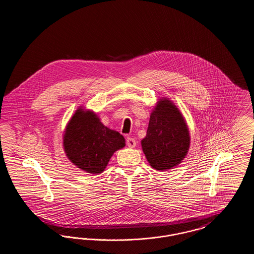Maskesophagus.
Masks as SVG:
<instances>
[{
	"label": "esophagus",
	"mask_w": 254,
	"mask_h": 254,
	"mask_svg": "<svg viewBox=\"0 0 254 254\" xmlns=\"http://www.w3.org/2000/svg\"><path fill=\"white\" fill-rule=\"evenodd\" d=\"M127 145H128V147H135L136 145H137V143H136V141L131 138V137H127Z\"/></svg>",
	"instance_id": "obj_1"
}]
</instances>
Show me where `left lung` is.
I'll return each instance as SVG.
<instances>
[{
  "label": "left lung",
  "mask_w": 254,
  "mask_h": 254,
  "mask_svg": "<svg viewBox=\"0 0 254 254\" xmlns=\"http://www.w3.org/2000/svg\"><path fill=\"white\" fill-rule=\"evenodd\" d=\"M141 145L148 164L158 171L176 168L187 156L190 129L180 109L169 98L158 100Z\"/></svg>",
  "instance_id": "1"
}]
</instances>
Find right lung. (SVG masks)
I'll return each instance as SVG.
<instances>
[{
	"instance_id": "add662e5",
	"label": "right lung",
	"mask_w": 254,
	"mask_h": 254,
	"mask_svg": "<svg viewBox=\"0 0 254 254\" xmlns=\"http://www.w3.org/2000/svg\"><path fill=\"white\" fill-rule=\"evenodd\" d=\"M124 136L106 127L93 110L80 106L63 133V147L67 159L87 173L100 174L115 151L125 147Z\"/></svg>"
}]
</instances>
